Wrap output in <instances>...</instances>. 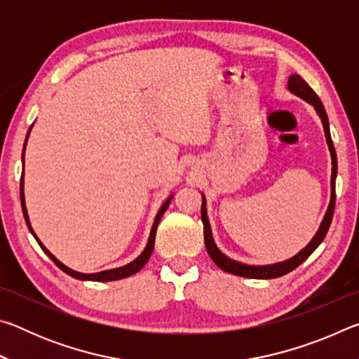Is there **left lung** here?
Returning a JSON list of instances; mask_svg holds the SVG:
<instances>
[{
  "label": "left lung",
  "mask_w": 359,
  "mask_h": 359,
  "mask_svg": "<svg viewBox=\"0 0 359 359\" xmlns=\"http://www.w3.org/2000/svg\"><path fill=\"white\" fill-rule=\"evenodd\" d=\"M288 88L291 93H294L302 98L304 101L311 102V104L315 107V111L320 115L321 123H323V130H325V136H326V142L327 147H330L331 151V160H332V174H331V201L330 205H327L326 215L323 218V222L320 224V229L317 231V234L313 236V239L309 242L307 247L301 250L297 255H294L293 258H290L287 261H282V263H276V264H269V266H248L244 263H239V261H234L228 258L226 255H223L218 247L215 245L214 238H212V231H210V224L208 220V212H205V198L203 196V205H201V220L204 224V242H205V248H208L209 257L212 261L223 269L224 272H229V274L234 276H241V277H247V278H276L288 274L293 269H296L297 266L304 263L311 255L313 253L315 248H317L321 242H323L325 236L330 229V224L332 222V215H334V208H336V175H337V156H336V149H334L332 139H331V133H330V121H327V115L323 107V102L320 101L317 93L309 87L307 82L304 81L301 76L293 74L288 81Z\"/></svg>",
  "instance_id": "1"
}]
</instances>
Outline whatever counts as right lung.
Segmentation results:
<instances>
[{
	"instance_id": "add662e5",
	"label": "right lung",
	"mask_w": 359,
	"mask_h": 359,
	"mask_svg": "<svg viewBox=\"0 0 359 359\" xmlns=\"http://www.w3.org/2000/svg\"><path fill=\"white\" fill-rule=\"evenodd\" d=\"M32 130V128H29ZM29 130H28V135H29ZM28 135H27V139H28ZM25 145H27V141H25ZM25 145H23V154H25ZM172 196H169L166 199V203L161 205V209L158 210V214L155 217V222H154V226H151V231H150V236H149V242H147V247L144 248V252L139 255V257L131 261L130 264H126L123 267H117V269H109V271H102V272H96V274H82V272H76L69 269V267H66L63 263H60V261L53 257V255L47 250V248L41 244V241L36 238L34 231L32 228V224H29V220H28V214H27V208H25V198H23V175L20 179V201H22V210H23V217H25V222L28 224V229L32 231V234L34 236V239L38 241V244L41 245L42 250H44L47 253V257L50 258L53 263H55L60 269H62L63 272H66V274L74 277V278H79V280H93V282H111V280H118V278H125V277H130L133 274H136L137 271H141L142 267L145 266V263H147L151 252H154V247H155V234H156V228H158V223H160L163 214H165L169 203H171Z\"/></svg>"
}]
</instances>
